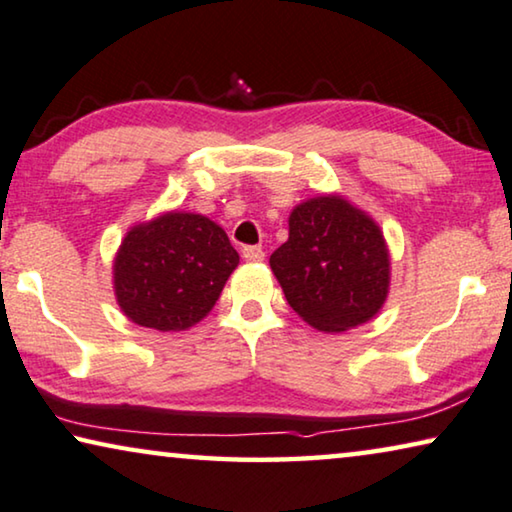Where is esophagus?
Segmentation results:
<instances>
[{"mask_svg":"<svg viewBox=\"0 0 512 512\" xmlns=\"http://www.w3.org/2000/svg\"><path fill=\"white\" fill-rule=\"evenodd\" d=\"M243 257H246L248 262H262L264 250L259 246H246V248H243Z\"/></svg>","mask_w":512,"mask_h":512,"instance_id":"34e87169","label":"esophagus"}]
</instances>
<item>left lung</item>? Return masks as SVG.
<instances>
[{
	"instance_id": "8db88e82",
	"label": "left lung",
	"mask_w": 512,
	"mask_h": 512,
	"mask_svg": "<svg viewBox=\"0 0 512 512\" xmlns=\"http://www.w3.org/2000/svg\"><path fill=\"white\" fill-rule=\"evenodd\" d=\"M269 264L292 310L324 333L368 322L388 294L384 236L338 195L299 204L289 216V239Z\"/></svg>"
}]
</instances>
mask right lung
Segmentation results:
<instances>
[{"label":"right lung","mask_w":512,"mask_h":512,"mask_svg":"<svg viewBox=\"0 0 512 512\" xmlns=\"http://www.w3.org/2000/svg\"><path fill=\"white\" fill-rule=\"evenodd\" d=\"M239 253L213 220L165 213L126 234L114 259V292L131 322L183 331L216 305Z\"/></svg>","instance_id":"right-lung-1"}]
</instances>
